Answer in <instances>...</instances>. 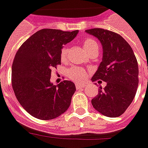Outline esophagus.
<instances>
[{"label": "esophagus", "mask_w": 148, "mask_h": 148, "mask_svg": "<svg viewBox=\"0 0 148 148\" xmlns=\"http://www.w3.org/2000/svg\"><path fill=\"white\" fill-rule=\"evenodd\" d=\"M76 87L77 89H82L85 87V84H80V83H76Z\"/></svg>", "instance_id": "esophagus-1"}]
</instances>
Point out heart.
I'll list each match as a JSON object with an SVG mask.
<instances>
[{
	"instance_id": "b5f03b06",
	"label": "heart",
	"mask_w": 148,
	"mask_h": 148,
	"mask_svg": "<svg viewBox=\"0 0 148 148\" xmlns=\"http://www.w3.org/2000/svg\"><path fill=\"white\" fill-rule=\"evenodd\" d=\"M95 46H97V43H95V40L91 39V38L86 39L84 41V43H83V47H84V49H85V51L86 53L89 52L90 50H91ZM66 55H67V49L66 48H63V49H62L61 53H60V58H61V60L62 62L66 59ZM67 75L73 81L82 82L86 77V71H85L84 69H82V68H81V67L74 66V67H71V69L68 70Z\"/></svg>"
}]
</instances>
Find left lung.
<instances>
[{"label": "left lung", "mask_w": 148, "mask_h": 148, "mask_svg": "<svg viewBox=\"0 0 148 148\" xmlns=\"http://www.w3.org/2000/svg\"><path fill=\"white\" fill-rule=\"evenodd\" d=\"M86 32L98 38L103 50L102 61L91 81L102 80L98 95L91 99L95 109L110 118L120 116L133 102L138 86V65L131 46L119 34L103 29Z\"/></svg>", "instance_id": "obj_1"}]
</instances>
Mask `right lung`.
Instances as JSON below:
<instances>
[{"label":"right lung","mask_w":148,"mask_h":148,"mask_svg":"<svg viewBox=\"0 0 148 148\" xmlns=\"http://www.w3.org/2000/svg\"><path fill=\"white\" fill-rule=\"evenodd\" d=\"M78 30L44 29L36 32L21 45L12 64V87L21 106L42 120L60 116L67 110L76 86L63 81L55 86L50 82L53 67L61 64L63 45L70 43Z\"/></svg>","instance_id":"right-lung-1"}]
</instances>
